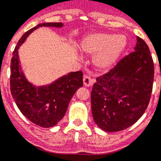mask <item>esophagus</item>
Returning <instances> with one entry per match:
<instances>
[{
	"instance_id": "obj_1",
	"label": "esophagus",
	"mask_w": 161,
	"mask_h": 161,
	"mask_svg": "<svg viewBox=\"0 0 161 161\" xmlns=\"http://www.w3.org/2000/svg\"><path fill=\"white\" fill-rule=\"evenodd\" d=\"M83 81H84V85L87 86V87L91 86V85H93V80L91 79L90 76H88V75H85V76H84Z\"/></svg>"
}]
</instances>
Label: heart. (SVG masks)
<instances>
[{"mask_svg":"<svg viewBox=\"0 0 161 161\" xmlns=\"http://www.w3.org/2000/svg\"><path fill=\"white\" fill-rule=\"evenodd\" d=\"M126 47V37L112 33H93L80 42L84 53L94 55L93 64L99 69H108L114 64Z\"/></svg>","mask_w":161,"mask_h":161,"instance_id":"obj_1","label":"heart"}]
</instances>
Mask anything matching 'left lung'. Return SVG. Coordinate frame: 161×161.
Wrapping results in <instances>:
<instances>
[{"mask_svg": "<svg viewBox=\"0 0 161 161\" xmlns=\"http://www.w3.org/2000/svg\"><path fill=\"white\" fill-rule=\"evenodd\" d=\"M154 63L147 43L137 37L135 51L107 73L97 77L91 92L95 123L114 132L137 122L148 106L153 91Z\"/></svg>", "mask_w": 161, "mask_h": 161, "instance_id": "1", "label": "left lung"}]
</instances>
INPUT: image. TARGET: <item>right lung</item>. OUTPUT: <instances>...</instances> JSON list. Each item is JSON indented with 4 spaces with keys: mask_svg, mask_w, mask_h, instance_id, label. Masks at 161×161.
Returning a JSON list of instances; mask_svg holds the SVG:
<instances>
[{
    "mask_svg": "<svg viewBox=\"0 0 161 161\" xmlns=\"http://www.w3.org/2000/svg\"><path fill=\"white\" fill-rule=\"evenodd\" d=\"M61 22L36 25L20 38L13 52L10 65V91L17 106L25 118L42 127H52L63 119L74 93L83 85V72H70L53 83L36 87L27 81L20 65L18 49L29 35L41 26L62 27Z\"/></svg>",
    "mask_w": 161,
    "mask_h": 161,
    "instance_id": "add662e5",
    "label": "right lung"
}]
</instances>
